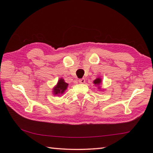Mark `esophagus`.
Listing matches in <instances>:
<instances>
[{
    "label": "esophagus",
    "mask_w": 153,
    "mask_h": 153,
    "mask_svg": "<svg viewBox=\"0 0 153 153\" xmlns=\"http://www.w3.org/2000/svg\"><path fill=\"white\" fill-rule=\"evenodd\" d=\"M79 82L80 83H85V79H79Z\"/></svg>",
    "instance_id": "1"
}]
</instances>
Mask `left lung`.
Instances as JSON below:
<instances>
[{"mask_svg": "<svg viewBox=\"0 0 153 153\" xmlns=\"http://www.w3.org/2000/svg\"><path fill=\"white\" fill-rule=\"evenodd\" d=\"M93 83L95 84L96 86L98 87V89L100 91H104V89H102L101 87H100V85H101V84H102V79L101 78H100V77H97V79H95L93 81Z\"/></svg>", "mask_w": 153, "mask_h": 153, "instance_id": "obj_1", "label": "left lung"}]
</instances>
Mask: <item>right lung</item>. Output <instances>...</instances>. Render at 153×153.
<instances>
[{
    "label": "right lung",
    "mask_w": 153,
    "mask_h": 153,
    "mask_svg": "<svg viewBox=\"0 0 153 153\" xmlns=\"http://www.w3.org/2000/svg\"><path fill=\"white\" fill-rule=\"evenodd\" d=\"M68 84L65 82L64 79L60 78L58 79L56 85L53 87L52 92L54 95L60 96L66 91V90L68 89Z\"/></svg>",
    "instance_id": "add662e5"
}]
</instances>
